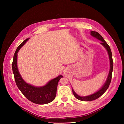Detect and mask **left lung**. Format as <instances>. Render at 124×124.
<instances>
[{"label":"left lung","instance_id":"1","mask_svg":"<svg viewBox=\"0 0 124 124\" xmlns=\"http://www.w3.org/2000/svg\"><path fill=\"white\" fill-rule=\"evenodd\" d=\"M90 34H91L92 37L95 38L97 39L98 40H99L101 41V44L103 46L105 47V49H106L107 51L108 52L109 58L110 69H109V72L107 79L106 82H105V83L101 87V88L100 90H98L97 92H96L95 93H94L93 94H92V95H90L89 96H80L78 95L76 92L74 91V90H73L72 88V91H73V95H74V96L76 97V98H77L78 100L82 101H93L97 99L98 98H99L100 96H101L106 91V90L108 89V88L109 87V86L111 82L113 69V58H112V51H111L109 46L108 45V44L105 41L104 39L103 38V37L98 32L91 31Z\"/></svg>","mask_w":124,"mask_h":124}]
</instances>
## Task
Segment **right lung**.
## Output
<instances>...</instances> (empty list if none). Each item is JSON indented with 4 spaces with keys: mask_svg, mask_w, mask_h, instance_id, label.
<instances>
[{
    "mask_svg": "<svg viewBox=\"0 0 124 124\" xmlns=\"http://www.w3.org/2000/svg\"><path fill=\"white\" fill-rule=\"evenodd\" d=\"M29 38L23 41L17 48L14 55L12 67L16 84L18 89L27 99L34 103L45 104L51 102L56 96L58 83L63 77L58 75L42 86H35L25 81L21 75L17 67V53Z\"/></svg>",
    "mask_w": 124,
    "mask_h": 124,
    "instance_id": "1",
    "label": "right lung"
}]
</instances>
